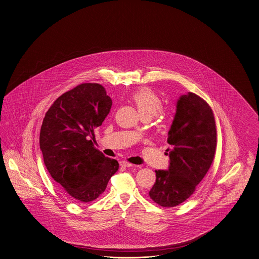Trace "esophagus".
I'll use <instances>...</instances> for the list:
<instances>
[{
  "mask_svg": "<svg viewBox=\"0 0 259 259\" xmlns=\"http://www.w3.org/2000/svg\"><path fill=\"white\" fill-rule=\"evenodd\" d=\"M120 165L121 167H132V166H134L132 164L127 163L125 161H120Z\"/></svg>",
  "mask_w": 259,
  "mask_h": 259,
  "instance_id": "1",
  "label": "esophagus"
}]
</instances>
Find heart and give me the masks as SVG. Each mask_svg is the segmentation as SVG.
Wrapping results in <instances>:
<instances>
[{"mask_svg":"<svg viewBox=\"0 0 259 259\" xmlns=\"http://www.w3.org/2000/svg\"><path fill=\"white\" fill-rule=\"evenodd\" d=\"M131 100L136 105L141 118L149 120L157 115L163 107V102L160 96L151 89L138 90L131 95Z\"/></svg>","mask_w":259,"mask_h":259,"instance_id":"b5f03b06","label":"heart"}]
</instances>
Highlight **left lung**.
<instances>
[{
  "label": "left lung",
  "mask_w": 259,
  "mask_h": 259,
  "mask_svg": "<svg viewBox=\"0 0 259 259\" xmlns=\"http://www.w3.org/2000/svg\"><path fill=\"white\" fill-rule=\"evenodd\" d=\"M167 170H155L149 195L158 205L171 208L194 194L214 159L217 132L208 103L193 93L180 97L168 131Z\"/></svg>",
  "instance_id": "left-lung-1"
}]
</instances>
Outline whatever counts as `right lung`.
I'll use <instances>...</instances> for the list:
<instances>
[{
    "mask_svg": "<svg viewBox=\"0 0 259 259\" xmlns=\"http://www.w3.org/2000/svg\"><path fill=\"white\" fill-rule=\"evenodd\" d=\"M111 106L102 85L83 83L58 97L45 115L39 137L45 165L76 201L96 199L119 169L118 161L106 157L90 139Z\"/></svg>",
    "mask_w": 259,
    "mask_h": 259,
    "instance_id": "right-lung-1",
    "label": "right lung"
}]
</instances>
